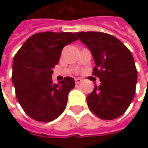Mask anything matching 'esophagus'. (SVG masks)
I'll return each instance as SVG.
<instances>
[{"label":"esophagus","instance_id":"34e87169","mask_svg":"<svg viewBox=\"0 0 148 148\" xmlns=\"http://www.w3.org/2000/svg\"><path fill=\"white\" fill-rule=\"evenodd\" d=\"M82 82V80L81 79V78H76L75 79V82H76V84H79V83H81Z\"/></svg>","mask_w":148,"mask_h":148}]
</instances>
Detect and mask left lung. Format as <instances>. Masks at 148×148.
I'll return each mask as SVG.
<instances>
[{
	"label": "left lung",
	"instance_id": "left-lung-1",
	"mask_svg": "<svg viewBox=\"0 0 148 148\" xmlns=\"http://www.w3.org/2000/svg\"><path fill=\"white\" fill-rule=\"evenodd\" d=\"M94 58L93 76L100 85L87 95L89 109L101 119L121 116L134 98L138 78L133 55L114 36L100 32L76 33Z\"/></svg>",
	"mask_w": 148,
	"mask_h": 148
}]
</instances>
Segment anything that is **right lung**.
Listing matches in <instances>:
<instances>
[{
    "label": "right lung",
    "mask_w": 148,
    "mask_h": 148,
    "mask_svg": "<svg viewBox=\"0 0 148 148\" xmlns=\"http://www.w3.org/2000/svg\"><path fill=\"white\" fill-rule=\"evenodd\" d=\"M77 39L71 32L38 33L29 38L14 55L12 82L16 98L33 119L50 122L65 110L75 81L66 77L53 84V69L59 62L62 49Z\"/></svg>",
    "instance_id": "right-lung-1"
}]
</instances>
